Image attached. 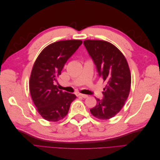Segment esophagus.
<instances>
[{"label":"esophagus","instance_id":"obj_1","mask_svg":"<svg viewBox=\"0 0 160 160\" xmlns=\"http://www.w3.org/2000/svg\"><path fill=\"white\" fill-rule=\"evenodd\" d=\"M79 95H80L81 97H82V98H84V99L88 98V95H85V94H81V93H80V94H79Z\"/></svg>","mask_w":160,"mask_h":160}]
</instances>
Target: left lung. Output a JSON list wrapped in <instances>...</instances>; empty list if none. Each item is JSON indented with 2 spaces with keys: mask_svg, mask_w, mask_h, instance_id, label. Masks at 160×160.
Instances as JSON below:
<instances>
[{
  "mask_svg": "<svg viewBox=\"0 0 160 160\" xmlns=\"http://www.w3.org/2000/svg\"><path fill=\"white\" fill-rule=\"evenodd\" d=\"M83 44L99 77L106 84L103 98H95L97 105L90 111L98 119H110L119 112L129 96L131 75L128 63L122 52L109 42L86 40Z\"/></svg>",
  "mask_w": 160,
  "mask_h": 160,
  "instance_id": "obj_1",
  "label": "left lung"
}]
</instances>
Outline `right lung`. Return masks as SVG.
I'll return each instance as SVG.
<instances>
[{"mask_svg": "<svg viewBox=\"0 0 160 160\" xmlns=\"http://www.w3.org/2000/svg\"><path fill=\"white\" fill-rule=\"evenodd\" d=\"M82 42L80 40L53 42L41 51L33 65L29 81L31 98L38 112L49 122L63 119L77 98L75 94L59 90L56 83L66 62Z\"/></svg>", "mask_w": 160, "mask_h": 160, "instance_id": "obj_1", "label": "right lung"}]
</instances>
